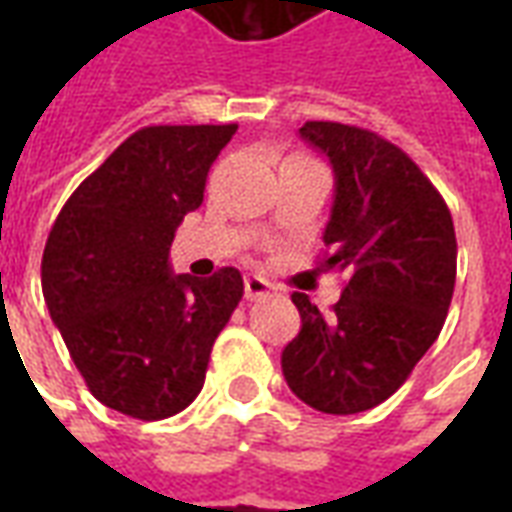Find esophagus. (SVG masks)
Returning a JSON list of instances; mask_svg holds the SVG:
<instances>
[{"instance_id":"34e87169","label":"esophagus","mask_w":512,"mask_h":512,"mask_svg":"<svg viewBox=\"0 0 512 512\" xmlns=\"http://www.w3.org/2000/svg\"><path fill=\"white\" fill-rule=\"evenodd\" d=\"M244 293L249 301L268 299V296L274 293V285H271L268 279L257 277V274H249V277L244 279Z\"/></svg>"}]
</instances>
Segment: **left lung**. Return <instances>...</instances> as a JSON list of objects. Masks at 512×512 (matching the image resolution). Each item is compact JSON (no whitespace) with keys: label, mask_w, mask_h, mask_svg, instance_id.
Instances as JSON below:
<instances>
[{"label":"left lung","mask_w":512,"mask_h":512,"mask_svg":"<svg viewBox=\"0 0 512 512\" xmlns=\"http://www.w3.org/2000/svg\"><path fill=\"white\" fill-rule=\"evenodd\" d=\"M334 169L321 271L345 288L323 315L293 293L301 332L282 351L293 395L323 414L384 403L436 343L455 288V227L422 169L373 131L312 120L299 128Z\"/></svg>","instance_id":"obj_1"}]
</instances>
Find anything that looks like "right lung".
<instances>
[{"instance_id":"right-lung-1","label":"right lung","mask_w":512,"mask_h":512,"mask_svg":"<svg viewBox=\"0 0 512 512\" xmlns=\"http://www.w3.org/2000/svg\"><path fill=\"white\" fill-rule=\"evenodd\" d=\"M230 126L139 128L62 205L43 299L84 384L134 419H167L205 384L213 340L244 296L238 268L172 274L169 246L202 205Z\"/></svg>"}]
</instances>
